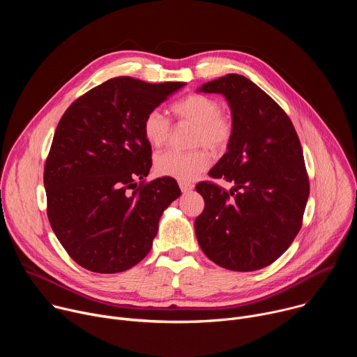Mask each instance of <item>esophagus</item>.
<instances>
[{
	"label": "esophagus",
	"instance_id": "esophagus-1",
	"mask_svg": "<svg viewBox=\"0 0 357 357\" xmlns=\"http://www.w3.org/2000/svg\"><path fill=\"white\" fill-rule=\"evenodd\" d=\"M179 188H181V190H182L183 193H186V192H189V190L193 189V183H190V182H188V181H179Z\"/></svg>",
	"mask_w": 357,
	"mask_h": 357
}]
</instances>
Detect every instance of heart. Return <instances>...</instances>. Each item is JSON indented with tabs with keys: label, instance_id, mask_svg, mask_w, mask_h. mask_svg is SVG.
I'll list each match as a JSON object with an SVG mask.
<instances>
[{
	"label": "heart",
	"instance_id": "obj_1",
	"mask_svg": "<svg viewBox=\"0 0 357 357\" xmlns=\"http://www.w3.org/2000/svg\"><path fill=\"white\" fill-rule=\"evenodd\" d=\"M172 114L179 120L193 124L192 145H205L211 151L225 149L233 137V121L220 112V103L206 94H189L171 107ZM145 139L155 148L165 145L171 135V121L160 112H149L142 121ZM209 165V155L203 148L192 151H165L155 158V169L161 175L179 181H190L205 171Z\"/></svg>",
	"mask_w": 357,
	"mask_h": 357
}]
</instances>
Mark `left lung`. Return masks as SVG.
<instances>
[{
	"label": "left lung",
	"instance_id": "left-lung-1",
	"mask_svg": "<svg viewBox=\"0 0 357 357\" xmlns=\"http://www.w3.org/2000/svg\"><path fill=\"white\" fill-rule=\"evenodd\" d=\"M199 91L220 93L230 106L233 137L209 175L233 188L196 185L205 199L195 220L197 243L223 268H264L294 241L310 196L298 134L287 113L244 76L226 75Z\"/></svg>",
	"mask_w": 357,
	"mask_h": 357
}]
</instances>
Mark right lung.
<instances>
[{"label": "right lung", "mask_w": 357, "mask_h": 357, "mask_svg": "<svg viewBox=\"0 0 357 357\" xmlns=\"http://www.w3.org/2000/svg\"><path fill=\"white\" fill-rule=\"evenodd\" d=\"M183 86L114 77L62 116L43 172L47 219L83 268L121 273L149 252L160 218L181 189L169 176L145 182L152 151L142 121Z\"/></svg>", "instance_id": "right-lung-1"}]
</instances>
